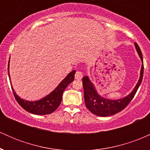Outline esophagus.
<instances>
[{"label": "esophagus", "mask_w": 150, "mask_h": 150, "mask_svg": "<svg viewBox=\"0 0 150 150\" xmlns=\"http://www.w3.org/2000/svg\"><path fill=\"white\" fill-rule=\"evenodd\" d=\"M83 77V75H82V73L80 71H77L75 75V77L76 80H81Z\"/></svg>", "instance_id": "obj_1"}]
</instances>
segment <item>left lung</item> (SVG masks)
<instances>
[{"label": "left lung", "mask_w": 150, "mask_h": 150, "mask_svg": "<svg viewBox=\"0 0 150 150\" xmlns=\"http://www.w3.org/2000/svg\"><path fill=\"white\" fill-rule=\"evenodd\" d=\"M135 49L142 61V67L140 70V75L137 85L132 89V91L126 97L120 99H106L102 97L98 94L96 90L94 84L91 82L88 76H85L82 78V85L84 88V99H85V105L87 108L92 112L93 114L98 116H112L116 113L120 112L122 110L128 106L129 103L133 99L134 96L137 92V89L140 87L143 77L144 65L142 54L141 50L137 45V43H135Z\"/></svg>", "instance_id": "left-lung-1"}]
</instances>
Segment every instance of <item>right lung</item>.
<instances>
[{
  "label": "right lung",
  "instance_id": "1",
  "mask_svg": "<svg viewBox=\"0 0 150 150\" xmlns=\"http://www.w3.org/2000/svg\"><path fill=\"white\" fill-rule=\"evenodd\" d=\"M9 64L10 61L8 62V76L10 81V76L9 73ZM75 70H73L72 72L68 74L66 77L61 81V83L57 86L56 89L46 96L45 97L39 99V100L30 101L25 100V99H21L20 97L17 95V94L13 89V87L12 90H13V94H14L15 99L18 102V104L22 106L24 109L27 111L33 114L37 115H46L50 114L53 113V111H56V108L59 106L62 100V96L64 90L68 87V85L74 80L75 78ZM11 82V81H10Z\"/></svg>",
  "mask_w": 150,
  "mask_h": 150
}]
</instances>
